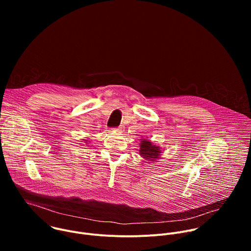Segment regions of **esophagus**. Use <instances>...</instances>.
Returning a JSON list of instances; mask_svg holds the SVG:
<instances>
[{"label": "esophagus", "instance_id": "esophagus-1", "mask_svg": "<svg viewBox=\"0 0 251 251\" xmlns=\"http://www.w3.org/2000/svg\"><path fill=\"white\" fill-rule=\"evenodd\" d=\"M113 130L114 131H118V132H122V131H124V127L123 126H119L117 128H113Z\"/></svg>", "mask_w": 251, "mask_h": 251}]
</instances>
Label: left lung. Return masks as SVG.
Listing matches in <instances>:
<instances>
[{"label": "left lung", "mask_w": 251, "mask_h": 251, "mask_svg": "<svg viewBox=\"0 0 251 251\" xmlns=\"http://www.w3.org/2000/svg\"><path fill=\"white\" fill-rule=\"evenodd\" d=\"M160 148L157 146H154L152 143L148 140L142 141L141 143V147H140V154L143 156V158L148 159V160H153L158 158L160 155Z\"/></svg>", "instance_id": "obj_1"}]
</instances>
